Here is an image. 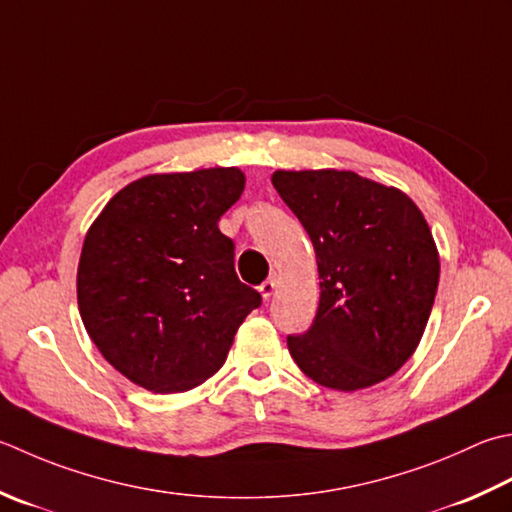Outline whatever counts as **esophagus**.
Returning <instances> with one entry per match:
<instances>
[{
    "instance_id": "1",
    "label": "esophagus",
    "mask_w": 512,
    "mask_h": 512,
    "mask_svg": "<svg viewBox=\"0 0 512 512\" xmlns=\"http://www.w3.org/2000/svg\"><path fill=\"white\" fill-rule=\"evenodd\" d=\"M275 288H277V275H270V277L266 279V282H264L262 286H259V293H262L264 299H268L270 295L275 293Z\"/></svg>"
}]
</instances>
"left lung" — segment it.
Instances as JSON below:
<instances>
[{
	"instance_id": "left-lung-1",
	"label": "left lung",
	"mask_w": 512,
	"mask_h": 512,
	"mask_svg": "<svg viewBox=\"0 0 512 512\" xmlns=\"http://www.w3.org/2000/svg\"><path fill=\"white\" fill-rule=\"evenodd\" d=\"M273 186L313 242L319 308L290 357L319 386L362 390L402 368L422 342L439 250L402 190L353 170H275Z\"/></svg>"
}]
</instances>
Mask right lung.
I'll return each instance as SVG.
<instances>
[{"label": "right lung", "mask_w": 512, "mask_h": 512, "mask_svg": "<svg viewBox=\"0 0 512 512\" xmlns=\"http://www.w3.org/2000/svg\"><path fill=\"white\" fill-rule=\"evenodd\" d=\"M242 168L153 173L110 197L77 266V306L106 362L150 393L204 384L262 304L235 273L217 222L244 193Z\"/></svg>", "instance_id": "right-lung-1"}]
</instances>
